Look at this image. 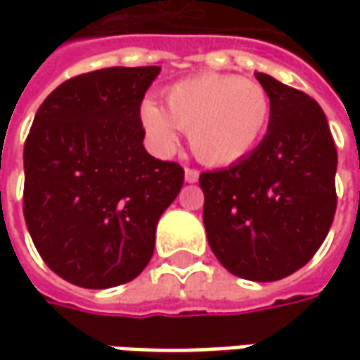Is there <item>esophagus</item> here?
Listing matches in <instances>:
<instances>
[{
	"mask_svg": "<svg viewBox=\"0 0 360 360\" xmlns=\"http://www.w3.org/2000/svg\"><path fill=\"white\" fill-rule=\"evenodd\" d=\"M198 170H194V168H186L184 170V178H186V182L188 184H194V182H198Z\"/></svg>",
	"mask_w": 360,
	"mask_h": 360,
	"instance_id": "1",
	"label": "esophagus"
}]
</instances>
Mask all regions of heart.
Masks as SVG:
<instances>
[{
  "instance_id": "heart-1",
  "label": "heart",
  "mask_w": 360,
  "mask_h": 360,
  "mask_svg": "<svg viewBox=\"0 0 360 360\" xmlns=\"http://www.w3.org/2000/svg\"><path fill=\"white\" fill-rule=\"evenodd\" d=\"M272 100L255 79L232 74H200L166 91V110L144 102L140 118L160 150H174L186 131L194 156L208 166L246 158L269 130Z\"/></svg>"
}]
</instances>
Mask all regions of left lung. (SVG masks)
Returning <instances> with one entry per match:
<instances>
[{"label": "left lung", "instance_id": "obj_1", "mask_svg": "<svg viewBox=\"0 0 360 360\" xmlns=\"http://www.w3.org/2000/svg\"><path fill=\"white\" fill-rule=\"evenodd\" d=\"M272 100L269 131L224 170L200 174L202 220L224 269L272 283L302 269L337 210V148L323 108L304 91L256 74Z\"/></svg>", "mask_w": 360, "mask_h": 360}]
</instances>
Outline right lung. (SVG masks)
I'll return each instance as SVG.
<instances>
[{
  "label": "right lung",
  "instance_id": "right-lung-1",
  "mask_svg": "<svg viewBox=\"0 0 360 360\" xmlns=\"http://www.w3.org/2000/svg\"><path fill=\"white\" fill-rule=\"evenodd\" d=\"M158 74V65L82 74L35 114L23 148V216L44 262L76 286L134 281L184 184L180 164L142 144L140 105Z\"/></svg>",
  "mask_w": 360,
  "mask_h": 360
}]
</instances>
